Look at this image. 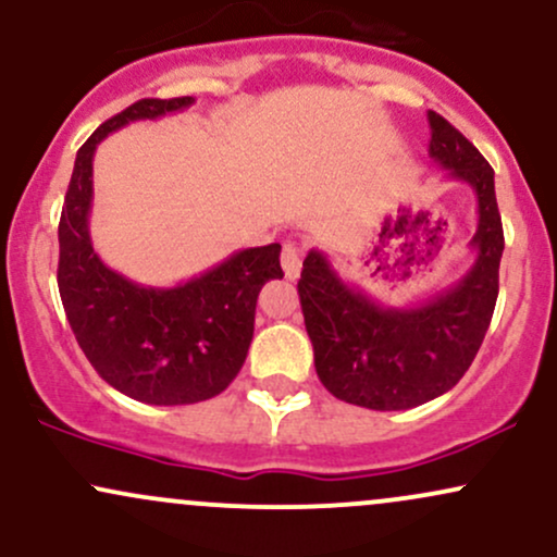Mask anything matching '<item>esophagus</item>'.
<instances>
[{
    "instance_id": "esophagus-1",
    "label": "esophagus",
    "mask_w": 557,
    "mask_h": 557,
    "mask_svg": "<svg viewBox=\"0 0 557 557\" xmlns=\"http://www.w3.org/2000/svg\"><path fill=\"white\" fill-rule=\"evenodd\" d=\"M283 270L287 280H296L300 272V246L298 243L287 240L283 246Z\"/></svg>"
}]
</instances>
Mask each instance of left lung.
Instances as JSON below:
<instances>
[{"instance_id":"obj_1","label":"left lung","mask_w":557,"mask_h":557,"mask_svg":"<svg viewBox=\"0 0 557 557\" xmlns=\"http://www.w3.org/2000/svg\"><path fill=\"white\" fill-rule=\"evenodd\" d=\"M430 120V157L476 194V261L461 283L417 309H387L337 277L309 251L298 280L300 311L314 345V367L335 398L372 411L421 406L458 385L474 361L495 311L505 248L495 170L443 114Z\"/></svg>"}]
</instances>
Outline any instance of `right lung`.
Segmentation results:
<instances>
[{
    "mask_svg": "<svg viewBox=\"0 0 557 557\" xmlns=\"http://www.w3.org/2000/svg\"><path fill=\"white\" fill-rule=\"evenodd\" d=\"M194 104V96L140 99L78 149L60 216L57 285L75 341L104 382L151 406H185L220 395L240 372L253 337L261 285L283 277L280 243L246 248L177 287H144L96 257L88 235L94 151L133 120Z\"/></svg>",
    "mask_w": 557,
    "mask_h": 557,
    "instance_id": "right-lung-1",
    "label": "right lung"
}]
</instances>
